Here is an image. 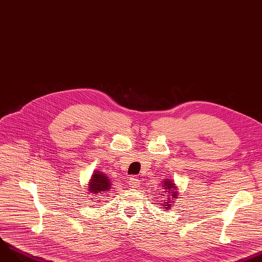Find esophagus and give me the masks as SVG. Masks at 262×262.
<instances>
[{
    "instance_id": "34e87169",
    "label": "esophagus",
    "mask_w": 262,
    "mask_h": 262,
    "mask_svg": "<svg viewBox=\"0 0 262 262\" xmlns=\"http://www.w3.org/2000/svg\"><path fill=\"white\" fill-rule=\"evenodd\" d=\"M129 185L131 186V188H133V189L138 188V186L140 185V180H139V178L136 177V176L130 177V179H129Z\"/></svg>"
}]
</instances>
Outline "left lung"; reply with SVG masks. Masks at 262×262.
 Listing matches in <instances>:
<instances>
[{
    "mask_svg": "<svg viewBox=\"0 0 262 262\" xmlns=\"http://www.w3.org/2000/svg\"><path fill=\"white\" fill-rule=\"evenodd\" d=\"M163 185V190H162L160 193L162 196H166V199L163 202V209L169 210L172 207V203L176 201L177 197V191H176V185L175 183H172L170 180L165 179L164 183H162Z\"/></svg>",
    "mask_w": 262,
    "mask_h": 262,
    "instance_id": "8db88e82",
    "label": "left lung"
}]
</instances>
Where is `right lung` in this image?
I'll return each mask as SVG.
<instances>
[{
  "mask_svg": "<svg viewBox=\"0 0 262 262\" xmlns=\"http://www.w3.org/2000/svg\"><path fill=\"white\" fill-rule=\"evenodd\" d=\"M90 193L95 197L94 199H99V196L100 194L106 192V191H111V182L110 179L102 173L101 171H95L92 175V179L90 182ZM93 199V201H94ZM100 202V201H97Z\"/></svg>",
  "mask_w": 262,
  "mask_h": 262,
  "instance_id": "right-lung-1",
  "label": "right lung"
}]
</instances>
